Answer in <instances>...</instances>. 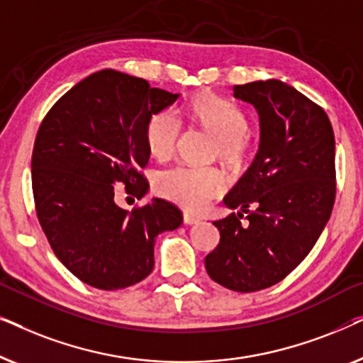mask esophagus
Here are the masks:
<instances>
[{"label":"esophagus","instance_id":"1","mask_svg":"<svg viewBox=\"0 0 363 363\" xmlns=\"http://www.w3.org/2000/svg\"><path fill=\"white\" fill-rule=\"evenodd\" d=\"M183 223H185V225H196V223H200V218L190 215V213H185V215H183Z\"/></svg>","mask_w":363,"mask_h":363}]
</instances>
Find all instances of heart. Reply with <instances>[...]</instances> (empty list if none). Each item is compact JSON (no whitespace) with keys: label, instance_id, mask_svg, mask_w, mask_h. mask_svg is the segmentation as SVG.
<instances>
[{"label":"heart","instance_id":"1","mask_svg":"<svg viewBox=\"0 0 363 363\" xmlns=\"http://www.w3.org/2000/svg\"><path fill=\"white\" fill-rule=\"evenodd\" d=\"M191 117L216 138V153L231 167L246 162L251 150L247 137L250 121L236 104L216 96H203L191 102ZM182 132V121L175 111H162L150 117L145 127L147 147L153 157L173 153ZM155 188L163 198L190 211H200L226 188L225 175L218 168L175 167L162 172Z\"/></svg>","mask_w":363,"mask_h":363}]
</instances>
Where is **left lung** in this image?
Returning <instances> with one entry per match:
<instances>
[{"instance_id": "1", "label": "left lung", "mask_w": 363, "mask_h": 363, "mask_svg": "<svg viewBox=\"0 0 363 363\" xmlns=\"http://www.w3.org/2000/svg\"><path fill=\"white\" fill-rule=\"evenodd\" d=\"M233 96L257 111L259 150L223 200L240 211L213 223L221 238L205 267L218 284L255 292L294 271L324 231L335 200V138L324 108L289 84L256 81Z\"/></svg>"}]
</instances>
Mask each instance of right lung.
<instances>
[{
  "label": "right lung",
  "mask_w": 363,
  "mask_h": 363,
  "mask_svg": "<svg viewBox=\"0 0 363 363\" xmlns=\"http://www.w3.org/2000/svg\"><path fill=\"white\" fill-rule=\"evenodd\" d=\"M180 94L145 79L104 69L54 104L33 148L31 180L38 220L59 261L104 291L133 286L155 264L153 246L182 225V211L162 198L123 210L113 185L143 196L150 150L145 127Z\"/></svg>",
  "instance_id": "1"
}]
</instances>
